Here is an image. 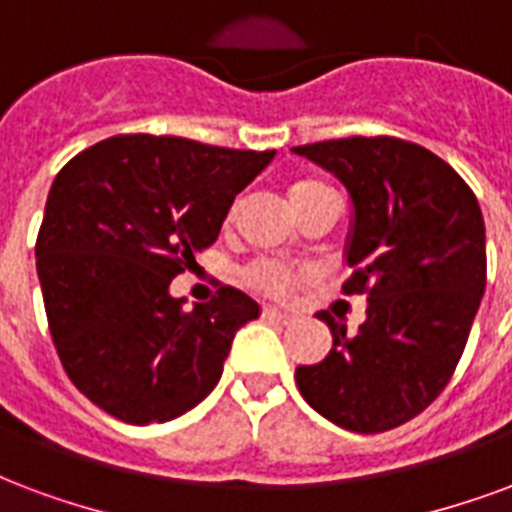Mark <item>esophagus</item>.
<instances>
[{"label":"esophagus","mask_w":512,"mask_h":512,"mask_svg":"<svg viewBox=\"0 0 512 512\" xmlns=\"http://www.w3.org/2000/svg\"><path fill=\"white\" fill-rule=\"evenodd\" d=\"M261 315H264L267 321H275V324H288V321L294 318V313H291V310H283V307H275V305L264 307V310H261Z\"/></svg>","instance_id":"obj_1"}]
</instances>
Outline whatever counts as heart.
Listing matches in <instances>:
<instances>
[{
  "mask_svg": "<svg viewBox=\"0 0 512 512\" xmlns=\"http://www.w3.org/2000/svg\"><path fill=\"white\" fill-rule=\"evenodd\" d=\"M321 183H315V180H299L294 186L288 188V202H294V199L305 197V194H313V191H321ZM248 280H251L253 286L261 288V291H267V294H283L288 288L294 286L299 280V272L291 270L288 264L283 261H256L251 270H248Z\"/></svg>",
  "mask_w": 512,
  "mask_h": 512,
  "instance_id": "1",
  "label": "heart"
}]
</instances>
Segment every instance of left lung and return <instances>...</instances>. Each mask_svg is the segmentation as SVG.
I'll list each match as a JSON object with an SVG mask.
<instances>
[{
  "label": "left lung",
  "instance_id": "obj_1",
  "mask_svg": "<svg viewBox=\"0 0 512 512\" xmlns=\"http://www.w3.org/2000/svg\"><path fill=\"white\" fill-rule=\"evenodd\" d=\"M332 172L351 197L345 294L367 291L359 332H332L324 361L297 367L299 394L348 432L416 418L459 364L486 291V226L470 186L440 156L397 137L291 148Z\"/></svg>",
  "mask_w": 512,
  "mask_h": 512
}]
</instances>
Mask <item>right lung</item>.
Segmentation results:
<instances>
[{
	"label": "right lung",
	"instance_id": "add662e5",
	"mask_svg": "<svg viewBox=\"0 0 512 512\" xmlns=\"http://www.w3.org/2000/svg\"><path fill=\"white\" fill-rule=\"evenodd\" d=\"M275 151L118 134L67 161L45 202L37 275L69 380L126 424H164L215 388L259 305L232 286L186 310L169 283L213 245Z\"/></svg>",
	"mask_w": 512,
	"mask_h": 512
}]
</instances>
